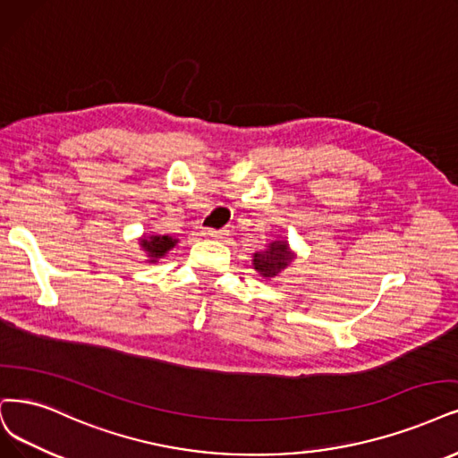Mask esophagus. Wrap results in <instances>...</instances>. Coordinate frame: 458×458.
Wrapping results in <instances>:
<instances>
[{"label": "esophagus", "mask_w": 458, "mask_h": 458, "mask_svg": "<svg viewBox=\"0 0 458 458\" xmlns=\"http://www.w3.org/2000/svg\"><path fill=\"white\" fill-rule=\"evenodd\" d=\"M201 235H206V238H211V240H225L226 235H228V232L226 230H211V228H208V230L201 232Z\"/></svg>", "instance_id": "34e87169"}]
</instances>
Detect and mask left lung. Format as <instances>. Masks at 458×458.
Returning a JSON list of instances; mask_svg holds the SVG:
<instances>
[{
	"label": "left lung",
	"mask_w": 458,
	"mask_h": 458,
	"mask_svg": "<svg viewBox=\"0 0 458 458\" xmlns=\"http://www.w3.org/2000/svg\"><path fill=\"white\" fill-rule=\"evenodd\" d=\"M296 260V250L291 249L286 240L269 242L262 250L252 252V267L264 279H274L289 269Z\"/></svg>",
	"instance_id": "left-lung-1"
}]
</instances>
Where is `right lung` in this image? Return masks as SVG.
Masks as SVG:
<instances>
[{"label": "right lung", "mask_w": 458, "mask_h": 458, "mask_svg": "<svg viewBox=\"0 0 458 458\" xmlns=\"http://www.w3.org/2000/svg\"><path fill=\"white\" fill-rule=\"evenodd\" d=\"M177 243H179V240H175L174 235H167V233H148V235H141L140 238V247L147 255L148 264H157Z\"/></svg>", "instance_id": "1"}]
</instances>
